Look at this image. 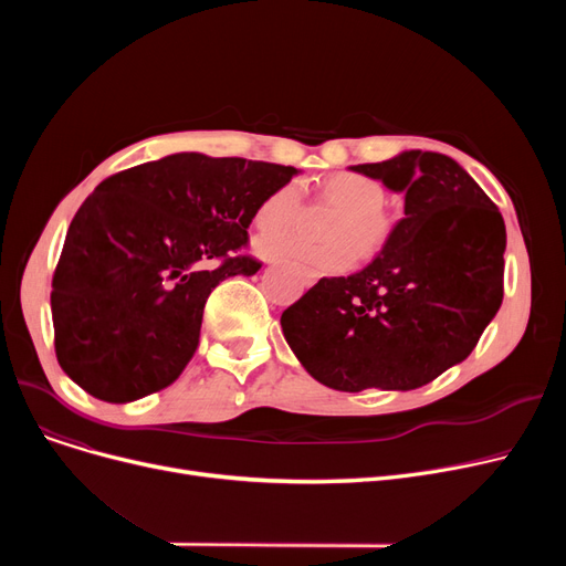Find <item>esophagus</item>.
<instances>
[{
    "instance_id": "esophagus-1",
    "label": "esophagus",
    "mask_w": 566,
    "mask_h": 566,
    "mask_svg": "<svg viewBox=\"0 0 566 566\" xmlns=\"http://www.w3.org/2000/svg\"><path fill=\"white\" fill-rule=\"evenodd\" d=\"M314 277H316V273H310V280H312V282H314Z\"/></svg>"
}]
</instances>
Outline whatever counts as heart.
Returning a JSON list of instances; mask_svg holds the SVG:
<instances>
[{
  "mask_svg": "<svg viewBox=\"0 0 566 566\" xmlns=\"http://www.w3.org/2000/svg\"><path fill=\"white\" fill-rule=\"evenodd\" d=\"M321 199L339 208V216L325 229L331 238L323 245H310L291 233H265L256 238V252L265 259L303 261L316 271L339 273L353 263V250L363 259L376 256L395 231V220L382 211L385 192L374 178L355 171L325 176L318 186ZM303 190L295 181L277 186L256 206L254 222L259 229H286L301 218Z\"/></svg>",
  "mask_w": 566,
  "mask_h": 566,
  "instance_id": "b5f03b06",
  "label": "heart"
}]
</instances>
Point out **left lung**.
I'll return each mask as SVG.
<instances>
[{"instance_id": "1", "label": "left lung", "mask_w": 566, "mask_h": 566, "mask_svg": "<svg viewBox=\"0 0 566 566\" xmlns=\"http://www.w3.org/2000/svg\"><path fill=\"white\" fill-rule=\"evenodd\" d=\"M353 169L403 192V218L365 271L321 277L286 307L282 331L333 390L422 388L468 358L502 305L504 220L442 154L406 151Z\"/></svg>"}]
</instances>
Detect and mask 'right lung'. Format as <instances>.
<instances>
[{"instance_id": "obj_1", "label": "right lung", "mask_w": 566, "mask_h": 566, "mask_svg": "<svg viewBox=\"0 0 566 566\" xmlns=\"http://www.w3.org/2000/svg\"><path fill=\"white\" fill-rule=\"evenodd\" d=\"M298 174L245 158L174 154L112 174L75 213L52 275L54 353L109 403L154 395L199 346L203 305L245 254L256 206Z\"/></svg>"}]
</instances>
